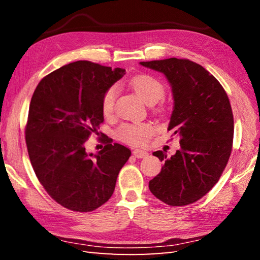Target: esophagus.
Segmentation results:
<instances>
[{"mask_svg":"<svg viewBox=\"0 0 260 260\" xmlns=\"http://www.w3.org/2000/svg\"><path fill=\"white\" fill-rule=\"evenodd\" d=\"M133 154H134V156L137 158H144L148 155V153L146 151H143V150H134Z\"/></svg>","mask_w":260,"mask_h":260,"instance_id":"1","label":"esophagus"}]
</instances>
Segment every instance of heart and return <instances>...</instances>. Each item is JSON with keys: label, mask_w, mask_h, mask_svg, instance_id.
Instances as JSON below:
<instances>
[{"label": "heart", "mask_w": 260, "mask_h": 260, "mask_svg": "<svg viewBox=\"0 0 260 260\" xmlns=\"http://www.w3.org/2000/svg\"><path fill=\"white\" fill-rule=\"evenodd\" d=\"M129 84L142 101L147 105L156 104L164 96L165 89L162 82L152 76H135L131 79ZM116 96H117V86L109 87L104 93L102 108L105 115L113 113ZM152 133L153 128L148 123H124L116 131L118 139L131 145L144 144Z\"/></svg>", "instance_id": "b5f03b06"}]
</instances>
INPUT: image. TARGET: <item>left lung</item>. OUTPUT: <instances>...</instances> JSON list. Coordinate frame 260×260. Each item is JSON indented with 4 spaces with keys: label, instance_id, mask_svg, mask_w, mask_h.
Instances as JSON below:
<instances>
[{
    "label": "left lung",
    "instance_id": "8db88e82",
    "mask_svg": "<svg viewBox=\"0 0 260 260\" xmlns=\"http://www.w3.org/2000/svg\"><path fill=\"white\" fill-rule=\"evenodd\" d=\"M161 73L172 88L173 112L168 131L180 139V148L164 161L161 172L148 183L150 191L169 206H186L212 189L223 172L233 147L234 115L219 81L186 59L140 62Z\"/></svg>",
    "mask_w": 260,
    "mask_h": 260
}]
</instances>
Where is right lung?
<instances>
[{"mask_svg": "<svg viewBox=\"0 0 260 260\" xmlns=\"http://www.w3.org/2000/svg\"><path fill=\"white\" fill-rule=\"evenodd\" d=\"M125 69L76 61L37 86L25 129L27 153L40 183L62 207L89 212L109 200L131 150L107 140L87 153L85 143L104 121V93Z\"/></svg>", "mask_w": 260, "mask_h": 260, "instance_id": "1", "label": "right lung"}]
</instances>
